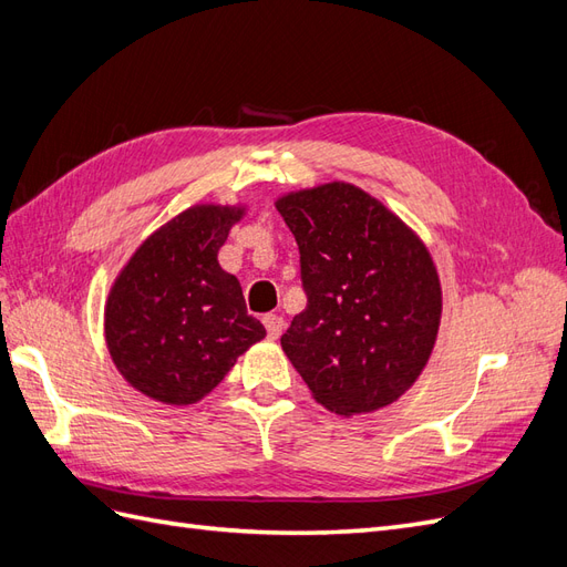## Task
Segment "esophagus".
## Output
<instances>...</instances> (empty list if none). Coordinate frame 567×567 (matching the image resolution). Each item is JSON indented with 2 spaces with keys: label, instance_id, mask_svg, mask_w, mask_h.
Returning a JSON list of instances; mask_svg holds the SVG:
<instances>
[{
  "label": "esophagus",
  "instance_id": "obj_1",
  "mask_svg": "<svg viewBox=\"0 0 567 567\" xmlns=\"http://www.w3.org/2000/svg\"><path fill=\"white\" fill-rule=\"evenodd\" d=\"M262 323H265L267 336H269L271 340H277V338L284 333V317H279V315H265Z\"/></svg>",
  "mask_w": 567,
  "mask_h": 567
}]
</instances>
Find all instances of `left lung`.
<instances>
[{
	"instance_id": "8db88e82",
	"label": "left lung",
	"mask_w": 567,
	"mask_h": 567,
	"mask_svg": "<svg viewBox=\"0 0 567 567\" xmlns=\"http://www.w3.org/2000/svg\"><path fill=\"white\" fill-rule=\"evenodd\" d=\"M300 248L307 307L281 348L312 398L338 416L379 411L433 354L442 286L423 238L350 182L274 200Z\"/></svg>"
}]
</instances>
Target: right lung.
<instances>
[{
	"label": "right lung",
	"instance_id": "right-lung-1",
	"mask_svg": "<svg viewBox=\"0 0 567 567\" xmlns=\"http://www.w3.org/2000/svg\"><path fill=\"white\" fill-rule=\"evenodd\" d=\"M246 203H196L158 227L117 271L104 307L106 348L146 398L188 406L213 392L267 331L248 315L217 252Z\"/></svg>",
	"mask_w": 567,
	"mask_h": 567
}]
</instances>
